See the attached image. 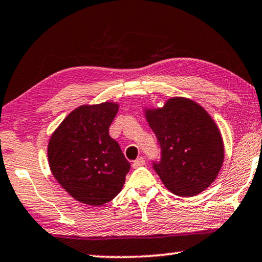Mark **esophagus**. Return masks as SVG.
Listing matches in <instances>:
<instances>
[{"label":"esophagus","mask_w":262,"mask_h":262,"mask_svg":"<svg viewBox=\"0 0 262 262\" xmlns=\"http://www.w3.org/2000/svg\"><path fill=\"white\" fill-rule=\"evenodd\" d=\"M144 163H146V161H144V159L143 158H139V159H136L134 162H133V168H138V167H141V166H143Z\"/></svg>","instance_id":"obj_1"}]
</instances>
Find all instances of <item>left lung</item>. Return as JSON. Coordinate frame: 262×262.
I'll return each mask as SVG.
<instances>
[{
    "instance_id": "left-lung-1",
    "label": "left lung",
    "mask_w": 262,
    "mask_h": 262,
    "mask_svg": "<svg viewBox=\"0 0 262 262\" xmlns=\"http://www.w3.org/2000/svg\"><path fill=\"white\" fill-rule=\"evenodd\" d=\"M146 118L161 149L153 168L163 185L183 198L204 192L224 162V142L208 113L192 100L173 97L162 108L147 109Z\"/></svg>"
}]
</instances>
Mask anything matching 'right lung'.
<instances>
[{"label":"right lung","mask_w":262,"mask_h":262,"mask_svg":"<svg viewBox=\"0 0 262 262\" xmlns=\"http://www.w3.org/2000/svg\"><path fill=\"white\" fill-rule=\"evenodd\" d=\"M119 104L104 102L73 111L54 132L48 144L50 170L75 199L91 206L113 200L130 168L109 127Z\"/></svg>","instance_id":"obj_1"}]
</instances>
